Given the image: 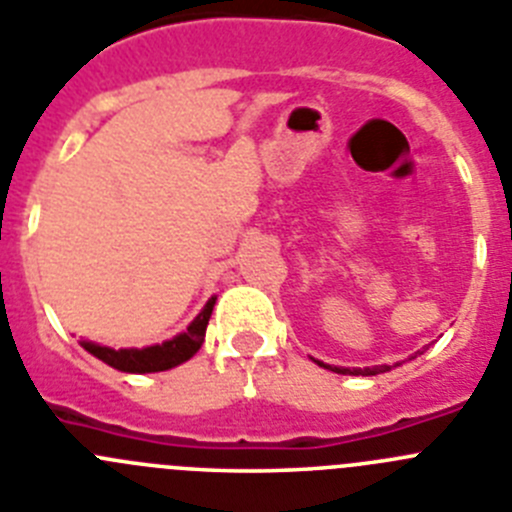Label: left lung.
<instances>
[{
  "label": "left lung",
  "instance_id": "left-lung-1",
  "mask_svg": "<svg viewBox=\"0 0 512 512\" xmlns=\"http://www.w3.org/2000/svg\"><path fill=\"white\" fill-rule=\"evenodd\" d=\"M321 364V361H318ZM323 369H331L336 374H351V376H376V374H384V371H391V366H374V369H343V366H326L321 364Z\"/></svg>",
  "mask_w": 512,
  "mask_h": 512
}]
</instances>
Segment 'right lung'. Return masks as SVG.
Instances as JSON below:
<instances>
[{"label": "right lung", "mask_w": 512, "mask_h": 512, "mask_svg": "<svg viewBox=\"0 0 512 512\" xmlns=\"http://www.w3.org/2000/svg\"><path fill=\"white\" fill-rule=\"evenodd\" d=\"M214 303H217V295H212V298L207 300L202 313L186 326L184 333H179V336L169 338V341L164 343H154V346L146 348H111L100 346V343L93 341H83L80 346L88 353H93L95 358H100L103 364L113 366V369L118 371H126V374H156V371H169L174 369V366L189 361V358L202 348Z\"/></svg>", "instance_id": "add662e5"}]
</instances>
